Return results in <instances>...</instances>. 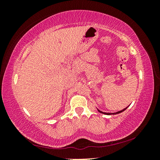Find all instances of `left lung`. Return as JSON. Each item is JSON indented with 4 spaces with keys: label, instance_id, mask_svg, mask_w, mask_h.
Returning a JSON list of instances; mask_svg holds the SVG:
<instances>
[{
    "label": "left lung",
    "instance_id": "8db88e82",
    "mask_svg": "<svg viewBox=\"0 0 160 160\" xmlns=\"http://www.w3.org/2000/svg\"><path fill=\"white\" fill-rule=\"evenodd\" d=\"M127 108H128V107H127L126 108H125V109H122L121 111H119V112H116V113H107V112H102V111H100V110L98 109H97V110H98L99 112L102 113H104V114H107V115H115V114H118V113H121V112H124V111H125V110L127 109Z\"/></svg>",
    "mask_w": 160,
    "mask_h": 160
}]
</instances>
